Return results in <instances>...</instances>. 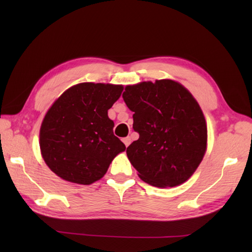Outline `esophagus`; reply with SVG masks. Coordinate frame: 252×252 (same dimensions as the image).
<instances>
[{"mask_svg":"<svg viewBox=\"0 0 252 252\" xmlns=\"http://www.w3.org/2000/svg\"><path fill=\"white\" fill-rule=\"evenodd\" d=\"M122 141H123V143L126 144V147H127L130 144V142H131V138H130V136H126V138H123L122 139Z\"/></svg>","mask_w":252,"mask_h":252,"instance_id":"esophagus-1","label":"esophagus"}]
</instances>
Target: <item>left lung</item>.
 Masks as SVG:
<instances>
[{"instance_id": "obj_1", "label": "left lung", "mask_w": 252, "mask_h": 252, "mask_svg": "<svg viewBox=\"0 0 252 252\" xmlns=\"http://www.w3.org/2000/svg\"><path fill=\"white\" fill-rule=\"evenodd\" d=\"M122 97L139 133L126 149L138 176L159 188L186 182L207 150L206 119L192 94L176 81L157 80L126 85Z\"/></svg>"}]
</instances>
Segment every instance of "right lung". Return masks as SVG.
<instances>
[{
    "label": "right lung",
    "instance_id": "obj_1",
    "mask_svg": "<svg viewBox=\"0 0 252 252\" xmlns=\"http://www.w3.org/2000/svg\"><path fill=\"white\" fill-rule=\"evenodd\" d=\"M122 91L123 85L80 83L67 89L49 109L40 129V148L57 176L91 185L126 150L113 134L114 123L108 117Z\"/></svg>",
    "mask_w": 252,
    "mask_h": 252
}]
</instances>
